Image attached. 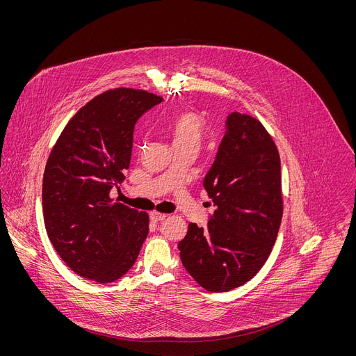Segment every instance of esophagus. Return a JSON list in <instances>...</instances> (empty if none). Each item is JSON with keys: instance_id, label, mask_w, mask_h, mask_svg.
<instances>
[{"instance_id": "34e87169", "label": "esophagus", "mask_w": 356, "mask_h": 356, "mask_svg": "<svg viewBox=\"0 0 356 356\" xmlns=\"http://www.w3.org/2000/svg\"><path fill=\"white\" fill-rule=\"evenodd\" d=\"M166 217H168L166 214H162V213H158V211H152V213H150V220L155 221V222H161V221H163Z\"/></svg>"}]
</instances>
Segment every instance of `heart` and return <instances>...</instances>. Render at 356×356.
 Segmentation results:
<instances>
[{"label": "heart", "mask_w": 356, "mask_h": 356, "mask_svg": "<svg viewBox=\"0 0 356 356\" xmlns=\"http://www.w3.org/2000/svg\"><path fill=\"white\" fill-rule=\"evenodd\" d=\"M168 131L173 139V146H198L204 132V122L195 113L181 111L172 117L168 124Z\"/></svg>", "instance_id": "b5f03b06"}]
</instances>
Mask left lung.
<instances>
[{
    "label": "left lung",
    "mask_w": 356,
    "mask_h": 356,
    "mask_svg": "<svg viewBox=\"0 0 356 356\" xmlns=\"http://www.w3.org/2000/svg\"><path fill=\"white\" fill-rule=\"evenodd\" d=\"M216 211L207 227L188 224L180 259L209 291L245 284L268 261L283 214L280 156L250 115L231 113L216 161L202 181Z\"/></svg>",
    "instance_id": "left-lung-1"
}]
</instances>
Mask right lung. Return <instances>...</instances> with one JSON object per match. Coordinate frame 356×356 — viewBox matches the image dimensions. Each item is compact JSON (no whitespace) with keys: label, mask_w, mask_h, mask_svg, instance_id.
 Listing matches in <instances>:
<instances>
[{"label":"right lung","mask_w":356,"mask_h":356,"mask_svg":"<svg viewBox=\"0 0 356 356\" xmlns=\"http://www.w3.org/2000/svg\"><path fill=\"white\" fill-rule=\"evenodd\" d=\"M162 97L115 88L81 107L50 152L42 184L47 236L79 276L111 283L135 264L149 217L110 198L129 168L138 120Z\"/></svg>","instance_id":"right-lung-1"}]
</instances>
